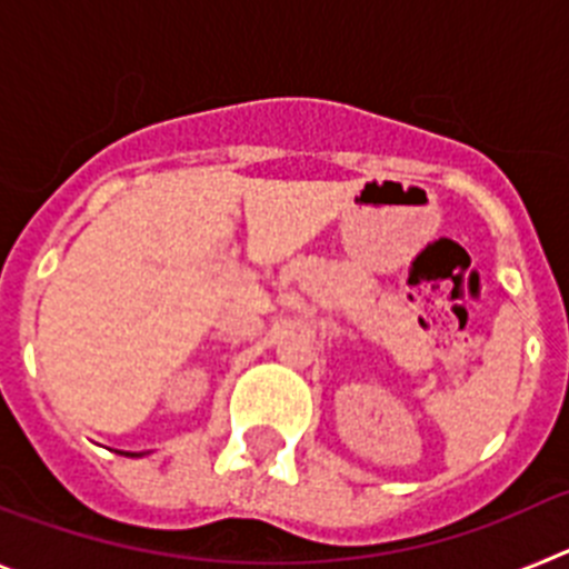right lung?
Listing matches in <instances>:
<instances>
[{
    "label": "right lung",
    "mask_w": 569,
    "mask_h": 569,
    "mask_svg": "<svg viewBox=\"0 0 569 569\" xmlns=\"http://www.w3.org/2000/svg\"><path fill=\"white\" fill-rule=\"evenodd\" d=\"M124 456H136V453H124Z\"/></svg>",
    "instance_id": "add662e5"
}]
</instances>
